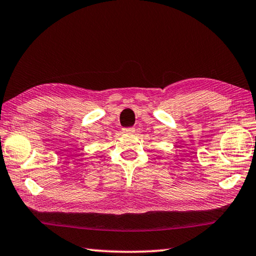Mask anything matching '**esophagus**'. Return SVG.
<instances>
[{
  "instance_id": "34e87169",
  "label": "esophagus",
  "mask_w": 256,
  "mask_h": 256,
  "mask_svg": "<svg viewBox=\"0 0 256 256\" xmlns=\"http://www.w3.org/2000/svg\"><path fill=\"white\" fill-rule=\"evenodd\" d=\"M123 132L124 133H134L136 128H123Z\"/></svg>"
}]
</instances>
